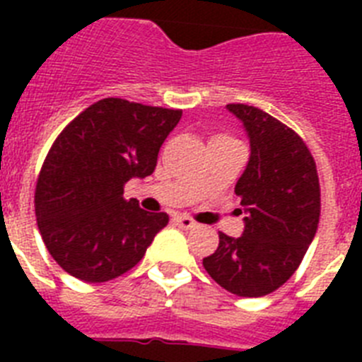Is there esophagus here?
Here are the masks:
<instances>
[{"instance_id":"obj_1","label":"esophagus","mask_w":362,"mask_h":362,"mask_svg":"<svg viewBox=\"0 0 362 362\" xmlns=\"http://www.w3.org/2000/svg\"><path fill=\"white\" fill-rule=\"evenodd\" d=\"M175 223H177V225L181 226V228H185V230H190V228H194V226H196V221L192 219V217H188V216H177V217H175Z\"/></svg>"}]
</instances>
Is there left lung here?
<instances>
[{"label": "left lung", "mask_w": 362, "mask_h": 362, "mask_svg": "<svg viewBox=\"0 0 362 362\" xmlns=\"http://www.w3.org/2000/svg\"><path fill=\"white\" fill-rule=\"evenodd\" d=\"M226 108L250 137V161L235 185L248 217L241 238L219 232V246L203 267L228 292L263 297L296 274L317 232V166L303 137L279 119L250 105Z\"/></svg>", "instance_id": "1"}]
</instances>
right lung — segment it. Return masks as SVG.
Here are the masks:
<instances>
[{"label": "right lung", "mask_w": 362, "mask_h": 362, "mask_svg": "<svg viewBox=\"0 0 362 362\" xmlns=\"http://www.w3.org/2000/svg\"><path fill=\"white\" fill-rule=\"evenodd\" d=\"M183 110L105 98L74 117L50 146L34 206L49 254L66 274L105 283L136 267L168 223L123 197L124 185L156 170Z\"/></svg>", "instance_id": "1"}]
</instances>
